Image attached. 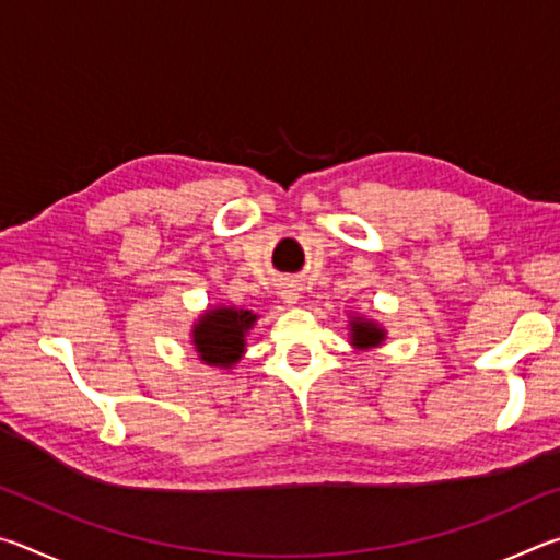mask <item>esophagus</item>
<instances>
[{"label": "esophagus", "instance_id": "esophagus-1", "mask_svg": "<svg viewBox=\"0 0 560 560\" xmlns=\"http://www.w3.org/2000/svg\"><path fill=\"white\" fill-rule=\"evenodd\" d=\"M279 293H281V299H283V303H287V306H293V303L299 301V287L293 281H283Z\"/></svg>", "mask_w": 560, "mask_h": 560}]
</instances>
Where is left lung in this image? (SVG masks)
Wrapping results in <instances>:
<instances>
[{
  "label": "left lung",
  "mask_w": 560,
  "mask_h": 560,
  "mask_svg": "<svg viewBox=\"0 0 560 560\" xmlns=\"http://www.w3.org/2000/svg\"><path fill=\"white\" fill-rule=\"evenodd\" d=\"M387 340V330L373 318H365L360 314H348V343L360 353L381 348Z\"/></svg>",
  "instance_id": "obj_1"
}]
</instances>
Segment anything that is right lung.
Instances as JSON below:
<instances>
[{
	"instance_id": "add662e5",
	"label": "right lung",
	"mask_w": 560,
	"mask_h": 560,
	"mask_svg": "<svg viewBox=\"0 0 560 560\" xmlns=\"http://www.w3.org/2000/svg\"><path fill=\"white\" fill-rule=\"evenodd\" d=\"M257 314L240 306H207L189 330L197 358L205 365L230 371L246 353V334L257 324Z\"/></svg>"
}]
</instances>
